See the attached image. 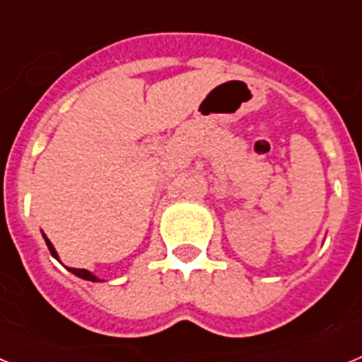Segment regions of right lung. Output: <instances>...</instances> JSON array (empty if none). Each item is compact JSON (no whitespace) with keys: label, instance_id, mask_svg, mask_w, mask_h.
I'll use <instances>...</instances> for the list:
<instances>
[{"label":"right lung","instance_id":"right-lung-1","mask_svg":"<svg viewBox=\"0 0 362 362\" xmlns=\"http://www.w3.org/2000/svg\"><path fill=\"white\" fill-rule=\"evenodd\" d=\"M43 238H45V243H47V246H49V250H50V254H52V257H56L57 261H59V255H57V252H56V248H54L52 243L49 241V238H47L45 233H43ZM66 270L72 272L74 276L81 277V279H85V281H92V283H99V281H101L98 276H94L92 272L85 270V268H69V267H66Z\"/></svg>","mask_w":362,"mask_h":362}]
</instances>
